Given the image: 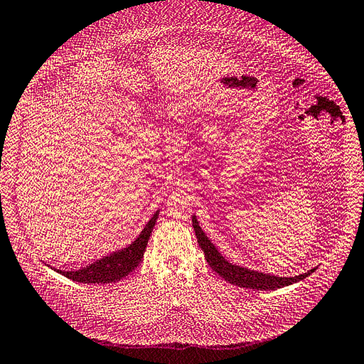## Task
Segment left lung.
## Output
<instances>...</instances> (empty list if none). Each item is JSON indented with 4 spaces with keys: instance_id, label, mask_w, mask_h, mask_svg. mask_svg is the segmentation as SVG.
Wrapping results in <instances>:
<instances>
[{
    "instance_id": "1",
    "label": "left lung",
    "mask_w": 364,
    "mask_h": 364,
    "mask_svg": "<svg viewBox=\"0 0 364 364\" xmlns=\"http://www.w3.org/2000/svg\"><path fill=\"white\" fill-rule=\"evenodd\" d=\"M193 227L196 231L198 246L203 250V252H205L209 266L220 274L223 279L228 281L232 285L250 289H278L308 278L312 272H315V269H311L306 273H301L299 276H285V278H282V276H274L270 273H263L258 270H251L248 267L236 266L230 263V261H227L220 252H218L216 246L209 240L206 232H203L201 227L198 225L196 215H193Z\"/></svg>"
}]
</instances>
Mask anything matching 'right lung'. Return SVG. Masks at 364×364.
Instances as JSON below:
<instances>
[{"mask_svg":"<svg viewBox=\"0 0 364 364\" xmlns=\"http://www.w3.org/2000/svg\"><path fill=\"white\" fill-rule=\"evenodd\" d=\"M158 215H159V209L152 215V218L148 221V224L144 225V228L141 230L139 237L134 242H132L122 250H118L112 252L110 255H106L103 258L94 261V263H91L90 266L82 267L79 270H68V272L55 269L50 266L49 267L56 270L58 273H61L63 276H65V278L76 282H82V284H109V282L121 281L128 273H132L141 261L143 254L146 251L148 240L152 235V230L158 220Z\"/></svg>","mask_w":364,"mask_h":364,"instance_id":"right-lung-1","label":"right lung"}]
</instances>
